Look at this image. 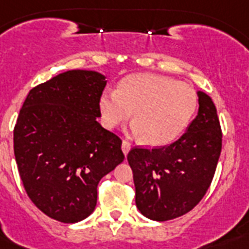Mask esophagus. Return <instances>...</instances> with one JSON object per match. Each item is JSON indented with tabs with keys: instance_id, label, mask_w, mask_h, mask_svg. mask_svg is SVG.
<instances>
[{
	"instance_id": "34e87169",
	"label": "esophagus",
	"mask_w": 249,
	"mask_h": 249,
	"mask_svg": "<svg viewBox=\"0 0 249 249\" xmlns=\"http://www.w3.org/2000/svg\"><path fill=\"white\" fill-rule=\"evenodd\" d=\"M130 149H131V144H130V142H126V140H123V142H122V151H123V153H124V155H127V153L130 152Z\"/></svg>"
}]
</instances>
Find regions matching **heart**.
Instances as JSON below:
<instances>
[{"label": "heart", "instance_id": "1", "mask_svg": "<svg viewBox=\"0 0 249 249\" xmlns=\"http://www.w3.org/2000/svg\"><path fill=\"white\" fill-rule=\"evenodd\" d=\"M194 87L159 74H134L119 82L115 92L98 98L101 122L115 128L132 115L131 130L149 145H166L184 132L197 109Z\"/></svg>", "mask_w": 249, "mask_h": 249}]
</instances>
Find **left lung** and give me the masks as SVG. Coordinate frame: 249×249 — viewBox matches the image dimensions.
Wrapping results in <instances>:
<instances>
[{
  "instance_id": "left-lung-1",
  "label": "left lung",
  "mask_w": 249,
  "mask_h": 249,
  "mask_svg": "<svg viewBox=\"0 0 249 249\" xmlns=\"http://www.w3.org/2000/svg\"><path fill=\"white\" fill-rule=\"evenodd\" d=\"M198 113L170 145L132 148L135 203L142 215L169 221L192 211L207 194L222 149V131L212 98L197 92Z\"/></svg>"
}]
</instances>
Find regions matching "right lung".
Wrapping results in <instances>:
<instances>
[{"mask_svg": "<svg viewBox=\"0 0 249 249\" xmlns=\"http://www.w3.org/2000/svg\"><path fill=\"white\" fill-rule=\"evenodd\" d=\"M105 86L96 71H66L32 88L19 111L14 155L23 186L59 222L87 218L98 182L124 160L122 140L97 122Z\"/></svg>", "mask_w": 249, "mask_h": 249, "instance_id": "1", "label": "right lung"}]
</instances>
